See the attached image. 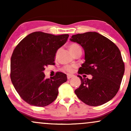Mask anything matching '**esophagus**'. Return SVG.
Instances as JSON below:
<instances>
[{
  "mask_svg": "<svg viewBox=\"0 0 131 131\" xmlns=\"http://www.w3.org/2000/svg\"><path fill=\"white\" fill-rule=\"evenodd\" d=\"M73 77H74V75H73V74H68L67 75V78L68 79H71V78H72Z\"/></svg>",
  "mask_w": 131,
  "mask_h": 131,
  "instance_id": "1",
  "label": "esophagus"
}]
</instances>
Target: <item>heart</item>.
Here are the masks:
<instances>
[{
	"instance_id": "heart-1",
	"label": "heart",
	"mask_w": 131,
	"mask_h": 131,
	"mask_svg": "<svg viewBox=\"0 0 131 131\" xmlns=\"http://www.w3.org/2000/svg\"><path fill=\"white\" fill-rule=\"evenodd\" d=\"M68 49L70 50V52L73 54V55L75 53H77L78 52H80L81 51V47L76 43H72L68 46ZM57 55V53L56 55ZM63 70L69 72V73H71L74 70V67L73 66H66L63 68Z\"/></svg>"
}]
</instances>
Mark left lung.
Returning <instances> with one entry per match:
<instances>
[{"label":"left lung","mask_w":131,"mask_h":131,"mask_svg":"<svg viewBox=\"0 0 131 131\" xmlns=\"http://www.w3.org/2000/svg\"><path fill=\"white\" fill-rule=\"evenodd\" d=\"M70 40L82 46L85 61L79 74H91L92 78L81 79L74 92L90 106H99L111 100L119 89L124 73V64L118 47L110 40L96 32L73 35Z\"/></svg>","instance_id":"left-lung-1"}]
</instances>
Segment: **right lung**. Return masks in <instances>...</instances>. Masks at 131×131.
I'll list each match as a JSON object with an SVG mask.
<instances>
[{
  "label": "right lung",
  "mask_w": 131,
  "mask_h": 131,
  "mask_svg": "<svg viewBox=\"0 0 131 131\" xmlns=\"http://www.w3.org/2000/svg\"><path fill=\"white\" fill-rule=\"evenodd\" d=\"M68 34L55 36L34 32L20 41L10 60V78L21 99L29 105L46 106L57 99L58 88L67 81V74L57 72L46 79L43 71L54 64L57 51L63 46Z\"/></svg>",
  "instance_id": "1"
}]
</instances>
